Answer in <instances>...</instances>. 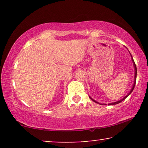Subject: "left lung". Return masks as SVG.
I'll return each instance as SVG.
<instances>
[{
  "instance_id": "1",
  "label": "left lung",
  "mask_w": 148,
  "mask_h": 148,
  "mask_svg": "<svg viewBox=\"0 0 148 148\" xmlns=\"http://www.w3.org/2000/svg\"><path fill=\"white\" fill-rule=\"evenodd\" d=\"M131 59H132V60H133V66H134V68H135V79H134V84H133V87H132V88H131V91H130V92L126 96H125L124 98H123L122 100H119V101H117V102H112V103H110V104H108V105H114V104H119V103H120V102H122V101H123L125 100V98H127V97H128L129 95L131 94V93L133 92V89H134V88H135V83H136V78H137V67H136V64H135V62H134V60H133V57H132V56H131ZM90 99L92 100H93L94 101V102H96V103H98V104H100V103H99V102H96V100H94V99H92V98H91V97H90Z\"/></svg>"
}]
</instances>
